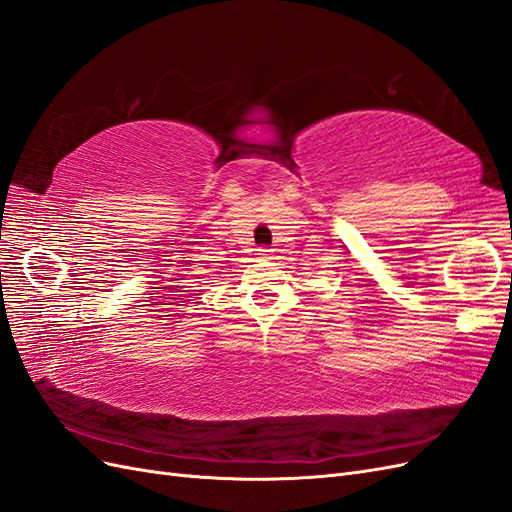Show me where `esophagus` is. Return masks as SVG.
<instances>
[{
    "label": "esophagus",
    "mask_w": 512,
    "mask_h": 512,
    "mask_svg": "<svg viewBox=\"0 0 512 512\" xmlns=\"http://www.w3.org/2000/svg\"><path fill=\"white\" fill-rule=\"evenodd\" d=\"M258 252H260L262 258H271V252H273V250H269V247L262 245V247H258Z\"/></svg>",
    "instance_id": "esophagus-1"
}]
</instances>
